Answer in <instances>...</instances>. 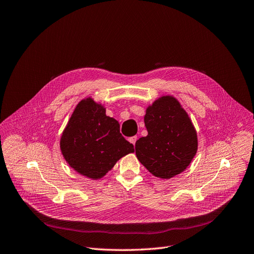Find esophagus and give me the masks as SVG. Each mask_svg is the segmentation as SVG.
<instances>
[{
	"mask_svg": "<svg viewBox=\"0 0 254 254\" xmlns=\"http://www.w3.org/2000/svg\"><path fill=\"white\" fill-rule=\"evenodd\" d=\"M128 141L131 143V144H133L134 146H135V143H136V141H137V136H134V137H130L129 139H128Z\"/></svg>",
	"mask_w": 254,
	"mask_h": 254,
	"instance_id": "esophagus-1",
	"label": "esophagus"
}]
</instances>
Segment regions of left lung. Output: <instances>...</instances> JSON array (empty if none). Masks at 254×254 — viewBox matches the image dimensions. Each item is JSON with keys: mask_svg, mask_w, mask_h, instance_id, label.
Segmentation results:
<instances>
[{"mask_svg": "<svg viewBox=\"0 0 254 254\" xmlns=\"http://www.w3.org/2000/svg\"><path fill=\"white\" fill-rule=\"evenodd\" d=\"M147 136L137 140L140 163L152 175L169 180L185 171L198 148L196 129L188 113L172 95H163L146 108Z\"/></svg>", "mask_w": 254, "mask_h": 254, "instance_id": "1", "label": "left lung"}]
</instances>
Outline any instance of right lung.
Segmentation results:
<instances>
[{"label": "right lung", "mask_w": 254, "mask_h": 254, "mask_svg": "<svg viewBox=\"0 0 254 254\" xmlns=\"http://www.w3.org/2000/svg\"><path fill=\"white\" fill-rule=\"evenodd\" d=\"M119 124L106 115L104 105L86 97L76 107L60 138L61 153L69 166L90 180H100L116 162L134 152L120 134Z\"/></svg>", "instance_id": "1"}]
</instances>
